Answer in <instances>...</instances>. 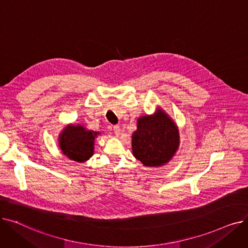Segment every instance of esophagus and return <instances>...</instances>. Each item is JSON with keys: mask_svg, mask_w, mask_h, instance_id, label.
<instances>
[{"mask_svg": "<svg viewBox=\"0 0 248 248\" xmlns=\"http://www.w3.org/2000/svg\"><path fill=\"white\" fill-rule=\"evenodd\" d=\"M113 132H114V134H115L116 136H119V135H120V132H121V126H120L119 124L113 125Z\"/></svg>", "mask_w": 248, "mask_h": 248, "instance_id": "obj_1", "label": "esophagus"}]
</instances>
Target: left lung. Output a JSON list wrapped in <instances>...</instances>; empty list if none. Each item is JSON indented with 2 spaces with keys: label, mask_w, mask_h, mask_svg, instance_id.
Returning a JSON list of instances; mask_svg holds the SVG:
<instances>
[{
  "label": "left lung",
  "mask_w": 248,
  "mask_h": 248,
  "mask_svg": "<svg viewBox=\"0 0 248 248\" xmlns=\"http://www.w3.org/2000/svg\"><path fill=\"white\" fill-rule=\"evenodd\" d=\"M133 153L147 167H157L172 159L179 146L176 124L162 110L141 116L133 135Z\"/></svg>",
  "instance_id": "obj_1"
}]
</instances>
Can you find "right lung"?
Here are the masks:
<instances>
[{
  "label": "right lung",
  "mask_w": 248,
  "mask_h": 248,
  "mask_svg": "<svg viewBox=\"0 0 248 248\" xmlns=\"http://www.w3.org/2000/svg\"><path fill=\"white\" fill-rule=\"evenodd\" d=\"M96 132L87 131L82 125L64 128L60 135L59 145L64 155L75 162H85L93 155V142Z\"/></svg>",
  "instance_id": "add662e5"
}]
</instances>
